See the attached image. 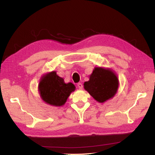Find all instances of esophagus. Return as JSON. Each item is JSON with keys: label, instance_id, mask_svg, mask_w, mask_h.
Instances as JSON below:
<instances>
[{"label": "esophagus", "instance_id": "34e87169", "mask_svg": "<svg viewBox=\"0 0 155 155\" xmlns=\"http://www.w3.org/2000/svg\"><path fill=\"white\" fill-rule=\"evenodd\" d=\"M78 87H79V89H82V88H83V85H82V83H78Z\"/></svg>", "mask_w": 155, "mask_h": 155}]
</instances>
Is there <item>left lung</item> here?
Returning a JSON list of instances; mask_svg holds the SVG:
<instances>
[{"instance_id": "obj_1", "label": "left lung", "mask_w": 155, "mask_h": 155, "mask_svg": "<svg viewBox=\"0 0 155 155\" xmlns=\"http://www.w3.org/2000/svg\"><path fill=\"white\" fill-rule=\"evenodd\" d=\"M118 79L112 70L95 67L84 88L97 101L104 103L113 97L118 91Z\"/></svg>"}]
</instances>
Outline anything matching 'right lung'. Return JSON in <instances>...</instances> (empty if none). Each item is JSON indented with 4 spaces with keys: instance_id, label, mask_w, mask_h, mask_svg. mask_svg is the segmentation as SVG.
I'll return each instance as SVG.
<instances>
[{
    "instance_id": "add662e5",
    "label": "right lung",
    "mask_w": 155,
    "mask_h": 155,
    "mask_svg": "<svg viewBox=\"0 0 155 155\" xmlns=\"http://www.w3.org/2000/svg\"><path fill=\"white\" fill-rule=\"evenodd\" d=\"M38 88L41 97L45 102L52 106L60 107L66 103L76 87L72 83H65L55 71H52L41 78Z\"/></svg>"
}]
</instances>
